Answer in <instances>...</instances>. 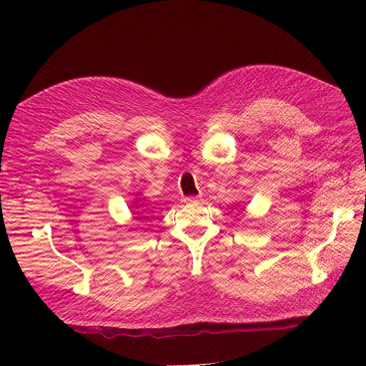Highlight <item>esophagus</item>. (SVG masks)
Here are the masks:
<instances>
[{
	"mask_svg": "<svg viewBox=\"0 0 366 366\" xmlns=\"http://www.w3.org/2000/svg\"><path fill=\"white\" fill-rule=\"evenodd\" d=\"M182 202L187 203V204H194V203H199L200 199H199V197H194V196H188V197H184Z\"/></svg>",
	"mask_w": 366,
	"mask_h": 366,
	"instance_id": "1",
	"label": "esophagus"
}]
</instances>
